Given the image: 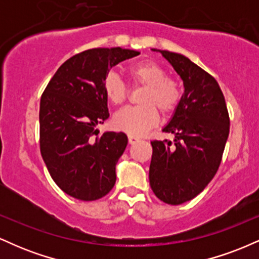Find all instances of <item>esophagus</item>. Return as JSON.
Instances as JSON below:
<instances>
[{"label": "esophagus", "mask_w": 259, "mask_h": 259, "mask_svg": "<svg viewBox=\"0 0 259 259\" xmlns=\"http://www.w3.org/2000/svg\"><path fill=\"white\" fill-rule=\"evenodd\" d=\"M127 140H129L130 145H134V144H136L138 141H140L139 138H136V136H132V135L127 136Z\"/></svg>", "instance_id": "34e87169"}]
</instances>
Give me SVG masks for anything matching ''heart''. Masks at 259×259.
<instances>
[{
    "label": "heart",
    "instance_id": "heart-1",
    "mask_svg": "<svg viewBox=\"0 0 259 259\" xmlns=\"http://www.w3.org/2000/svg\"><path fill=\"white\" fill-rule=\"evenodd\" d=\"M127 74L134 84L146 86V90L140 97L141 105L121 109L113 117V126L132 136H140L158 124V109L164 115L175 111L181 91L178 82L168 79L167 70L156 62L144 61L130 65ZM103 92L114 106L121 105L127 96L126 85L114 72H109L103 80Z\"/></svg>",
    "mask_w": 259,
    "mask_h": 259
}]
</instances>
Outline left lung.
<instances>
[{
	"mask_svg": "<svg viewBox=\"0 0 259 259\" xmlns=\"http://www.w3.org/2000/svg\"><path fill=\"white\" fill-rule=\"evenodd\" d=\"M159 52L183 80L184 94L163 132L171 141H151L150 185L168 204H181L203 191L213 179L229 136L224 95L210 74L179 53Z\"/></svg>",
	"mask_w": 259,
	"mask_h": 259,
	"instance_id": "left-lung-1",
	"label": "left lung"
}]
</instances>
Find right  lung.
<instances>
[{"mask_svg":"<svg viewBox=\"0 0 259 259\" xmlns=\"http://www.w3.org/2000/svg\"><path fill=\"white\" fill-rule=\"evenodd\" d=\"M139 55L120 47L78 53L58 68L41 96V156L55 183L74 198L99 200L114 186L127 136L99 135L97 125L109 117L103 80L111 68Z\"/></svg>","mask_w":259,"mask_h":259,"instance_id":"right-lung-1","label":"right lung"}]
</instances>
